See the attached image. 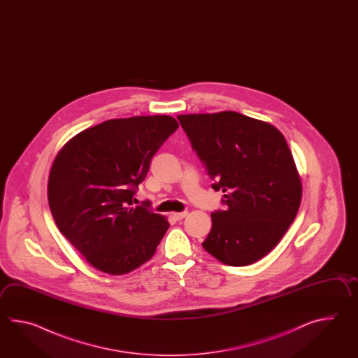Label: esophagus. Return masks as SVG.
Returning <instances> with one entry per match:
<instances>
[{
	"instance_id": "1",
	"label": "esophagus",
	"mask_w": 358,
	"mask_h": 358,
	"mask_svg": "<svg viewBox=\"0 0 358 358\" xmlns=\"http://www.w3.org/2000/svg\"><path fill=\"white\" fill-rule=\"evenodd\" d=\"M187 215H188V213H187V211H182V213H173V216H174V219H176V220H182V219H184V217H185Z\"/></svg>"
}]
</instances>
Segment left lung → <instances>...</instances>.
<instances>
[{"mask_svg":"<svg viewBox=\"0 0 358 358\" xmlns=\"http://www.w3.org/2000/svg\"><path fill=\"white\" fill-rule=\"evenodd\" d=\"M192 148L203 162L225 210L211 213L202 243L229 266L266 256L296 219L302 184L287 141L268 122L236 111L179 115Z\"/></svg>","mask_w":358,"mask_h":358,"instance_id":"left-lung-1","label":"left lung"}]
</instances>
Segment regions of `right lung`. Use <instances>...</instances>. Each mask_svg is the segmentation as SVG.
I'll return each mask as SVG.
<instances>
[{"label":"right lung","instance_id":"add662e5","mask_svg":"<svg viewBox=\"0 0 358 358\" xmlns=\"http://www.w3.org/2000/svg\"><path fill=\"white\" fill-rule=\"evenodd\" d=\"M179 124L166 115L113 119L61 148L48 178V203L61 234L92 266L111 275L152 257L170 224L150 205L133 206L153 155Z\"/></svg>","mask_w":358,"mask_h":358}]
</instances>
